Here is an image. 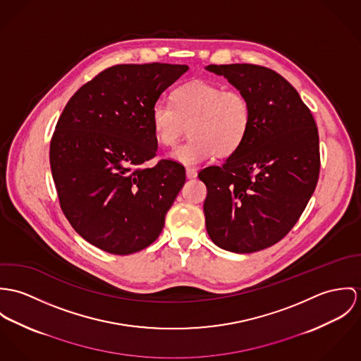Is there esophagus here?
Here are the masks:
<instances>
[{
  "label": "esophagus",
  "mask_w": 361,
  "mask_h": 361,
  "mask_svg": "<svg viewBox=\"0 0 361 361\" xmlns=\"http://www.w3.org/2000/svg\"><path fill=\"white\" fill-rule=\"evenodd\" d=\"M185 174H187V178H195L197 176H198V171H197V169H191V167H188L187 170H185Z\"/></svg>",
  "instance_id": "obj_1"
}]
</instances>
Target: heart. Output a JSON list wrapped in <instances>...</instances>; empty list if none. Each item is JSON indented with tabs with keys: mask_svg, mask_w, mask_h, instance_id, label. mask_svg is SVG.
I'll return each instance as SVG.
<instances>
[{
	"mask_svg": "<svg viewBox=\"0 0 361 361\" xmlns=\"http://www.w3.org/2000/svg\"><path fill=\"white\" fill-rule=\"evenodd\" d=\"M151 126L161 145L171 147L184 134L190 138L170 158L194 166L217 155L228 158L243 145L252 127V105L238 90L197 80L177 87L171 104L158 101L151 109Z\"/></svg>",
	"mask_w": 361,
	"mask_h": 361,
	"instance_id": "1",
	"label": "heart"
}]
</instances>
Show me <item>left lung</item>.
I'll return each mask as SVG.
<instances>
[{
    "label": "left lung",
    "mask_w": 361,
    "mask_h": 361,
    "mask_svg": "<svg viewBox=\"0 0 361 361\" xmlns=\"http://www.w3.org/2000/svg\"><path fill=\"white\" fill-rule=\"evenodd\" d=\"M252 105V127L223 166L198 174L207 195L206 230L217 246L252 253L273 246L296 224L320 174L319 130L298 91L277 72L250 63L209 65Z\"/></svg>",
    "instance_id": "1"
}]
</instances>
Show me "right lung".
<instances>
[{
	"label": "right lung",
	"instance_id": "1",
	"mask_svg": "<svg viewBox=\"0 0 361 361\" xmlns=\"http://www.w3.org/2000/svg\"><path fill=\"white\" fill-rule=\"evenodd\" d=\"M187 65H116L85 82L56 123L49 163L59 204L75 231L114 255L145 249L185 183L183 164L161 159L151 109Z\"/></svg>",
	"mask_w": 361,
	"mask_h": 361
}]
</instances>
